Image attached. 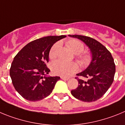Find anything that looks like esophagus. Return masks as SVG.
Masks as SVG:
<instances>
[{"mask_svg": "<svg viewBox=\"0 0 125 125\" xmlns=\"http://www.w3.org/2000/svg\"><path fill=\"white\" fill-rule=\"evenodd\" d=\"M61 78L63 80H69V78H67V77H61Z\"/></svg>", "mask_w": 125, "mask_h": 125, "instance_id": "1", "label": "esophagus"}]
</instances>
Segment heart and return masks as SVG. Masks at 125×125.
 I'll return each mask as SVG.
<instances>
[{"mask_svg": "<svg viewBox=\"0 0 125 125\" xmlns=\"http://www.w3.org/2000/svg\"><path fill=\"white\" fill-rule=\"evenodd\" d=\"M67 45L72 51L77 54V59L82 67H86L92 61V55L89 52L82 53L84 50V45L80 40L70 39L66 42ZM60 42L53 45L49 52V57L51 59L56 58L58 50L60 47ZM51 68L53 73L55 75L64 77H68L76 73L79 69L78 65L76 62H67L62 60H57L52 63Z\"/></svg>", "mask_w": 125, "mask_h": 125, "instance_id": "1", "label": "heart"}]
</instances>
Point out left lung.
<instances>
[{
    "label": "left lung",
    "instance_id": "obj_1",
    "mask_svg": "<svg viewBox=\"0 0 125 125\" xmlns=\"http://www.w3.org/2000/svg\"><path fill=\"white\" fill-rule=\"evenodd\" d=\"M68 36L83 42L90 50L92 58L88 67L76 74L88 80H83L76 77L78 85L76 89L71 91V93L82 102H95L107 92L113 83L115 73L113 57L106 47L94 39L79 35Z\"/></svg>",
    "mask_w": 125,
    "mask_h": 125
}]
</instances>
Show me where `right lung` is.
<instances>
[{
    "label": "right lung",
    "instance_id": "right-lung-1",
    "mask_svg": "<svg viewBox=\"0 0 125 125\" xmlns=\"http://www.w3.org/2000/svg\"><path fill=\"white\" fill-rule=\"evenodd\" d=\"M65 35L48 36L31 42L16 55L11 65L10 75L17 92L30 102L41 100L52 92L59 76H48L51 47Z\"/></svg>",
    "mask_w": 125,
    "mask_h": 125
}]
</instances>
